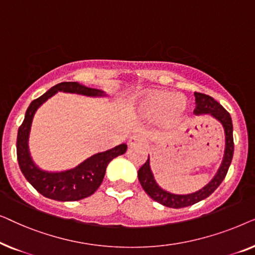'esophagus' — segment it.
I'll return each instance as SVG.
<instances>
[{
	"instance_id": "obj_1",
	"label": "esophagus",
	"mask_w": 255,
	"mask_h": 255,
	"mask_svg": "<svg viewBox=\"0 0 255 255\" xmlns=\"http://www.w3.org/2000/svg\"><path fill=\"white\" fill-rule=\"evenodd\" d=\"M128 145L130 146V147H133V146H146L147 145V141H146V139L144 137H141V135H132V137L128 139Z\"/></svg>"
}]
</instances>
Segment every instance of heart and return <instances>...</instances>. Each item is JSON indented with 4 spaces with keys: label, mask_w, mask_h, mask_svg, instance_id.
Returning a JSON list of instances; mask_svg holds the SVG:
<instances>
[{
    "label": "heart",
    "mask_w": 255,
    "mask_h": 255,
    "mask_svg": "<svg viewBox=\"0 0 255 255\" xmlns=\"http://www.w3.org/2000/svg\"><path fill=\"white\" fill-rule=\"evenodd\" d=\"M137 108L144 117L158 116L159 123L162 127L172 128L183 118L187 102L180 95H172L163 90H148L139 96Z\"/></svg>",
    "instance_id": "obj_1"
}]
</instances>
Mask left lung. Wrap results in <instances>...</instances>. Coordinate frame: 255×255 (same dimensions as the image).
Returning <instances> with one entry per match:
<instances>
[{"label": "left lung", "mask_w": 255, "mask_h": 255, "mask_svg": "<svg viewBox=\"0 0 255 255\" xmlns=\"http://www.w3.org/2000/svg\"><path fill=\"white\" fill-rule=\"evenodd\" d=\"M195 95V107L194 114L196 116L200 115H209V116L214 117L216 121H218L222 124L223 128H224V135H225V148H224V155H223V160L221 166L214 177L209 181V183L205 184L203 188L200 190L195 191V193L190 194H174L169 193L156 183L154 179V174H153L151 169V160H149V155L144 165L140 167L138 170V179L140 182L142 189L146 191L152 200L158 202V203L165 205V207L173 208V209H180L184 207H189L197 202H200L204 198L210 196L214 191L219 187L222 181L225 179L226 173H228L229 167L231 165L233 151H235V144H233V125L232 120L230 114L223 108L221 104L212 99L211 96L204 95L201 93H194Z\"/></svg>", "instance_id": "1"}]
</instances>
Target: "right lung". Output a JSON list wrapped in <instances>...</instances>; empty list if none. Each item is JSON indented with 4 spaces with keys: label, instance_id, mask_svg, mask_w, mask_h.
Returning a JSON list of instances; mask_svg holds the SVG:
<instances>
[{
    "label": "right lung",
    "instance_id": "add662e5",
    "mask_svg": "<svg viewBox=\"0 0 255 255\" xmlns=\"http://www.w3.org/2000/svg\"><path fill=\"white\" fill-rule=\"evenodd\" d=\"M58 92L78 94L88 97H108L101 89L89 88L79 82H61L52 87L44 95L31 102L17 134V159L19 168L29 183L43 196L54 201H79L93 195L102 183L109 162L118 155L124 154L127 144H121L108 151L96 153L83 160L78 166L66 170L52 172L40 168L33 161L30 153L29 139L33 117L37 110Z\"/></svg>",
    "mask_w": 255,
    "mask_h": 255
}]
</instances>
